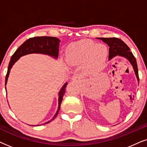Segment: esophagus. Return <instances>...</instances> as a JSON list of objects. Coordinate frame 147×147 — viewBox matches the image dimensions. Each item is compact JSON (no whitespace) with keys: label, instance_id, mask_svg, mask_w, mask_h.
I'll list each match as a JSON object with an SVG mask.
<instances>
[{"label":"esophagus","instance_id":"34e87169","mask_svg":"<svg viewBox=\"0 0 147 147\" xmlns=\"http://www.w3.org/2000/svg\"><path fill=\"white\" fill-rule=\"evenodd\" d=\"M78 80H79V77H78V76H74V77L72 78V81L74 82H78Z\"/></svg>","mask_w":147,"mask_h":147}]
</instances>
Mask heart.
Listing matches in <instances>:
<instances>
[{
    "instance_id": "b5f03b06",
    "label": "heart",
    "mask_w": 147,
    "mask_h": 147,
    "mask_svg": "<svg viewBox=\"0 0 147 147\" xmlns=\"http://www.w3.org/2000/svg\"><path fill=\"white\" fill-rule=\"evenodd\" d=\"M108 49L103 44L82 40L71 43L67 50V61L70 65L86 63V71L95 74L101 71L106 63Z\"/></svg>"
}]
</instances>
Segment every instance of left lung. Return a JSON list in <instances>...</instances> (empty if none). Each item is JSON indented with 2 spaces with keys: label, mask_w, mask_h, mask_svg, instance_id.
<instances>
[{
  "label": "left lung",
  "mask_w": 147,
  "mask_h": 147,
  "mask_svg": "<svg viewBox=\"0 0 147 147\" xmlns=\"http://www.w3.org/2000/svg\"><path fill=\"white\" fill-rule=\"evenodd\" d=\"M98 39H101L104 43H106L109 46V55L108 59H111L112 58L115 57L116 55L122 56L126 59H127L130 64L132 65L134 69V74L137 78L138 82H139V78H138V71L137 63L135 57L131 51H130V48L128 47L127 45L122 41L121 39L116 37L113 38H103L100 37Z\"/></svg>",
  "instance_id": "obj_1"
}]
</instances>
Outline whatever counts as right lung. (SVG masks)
Returning a JSON list of instances; mask_svg holds the SVG:
<instances>
[{
    "label": "right lung",
    "mask_w": 147,
    "mask_h": 147,
    "mask_svg": "<svg viewBox=\"0 0 147 147\" xmlns=\"http://www.w3.org/2000/svg\"><path fill=\"white\" fill-rule=\"evenodd\" d=\"M60 40L58 38L54 37H35L33 38H30L27 39V41L24 42L20 47L18 48L11 58V61L9 62V67H8L7 74L6 75L5 78V86L7 84L8 78H9L10 71L13 67V65L15 64L16 61L19 59L22 56L27 55L30 53H41L45 54L53 57L55 59H57L59 54V47ZM67 83L64 84L63 87L61 88V90L59 93V105L57 112L53 118L51 120L48 121L43 124H47L49 122H51L56 116H57L58 112H59L60 106H61L62 100L64 96V94L65 92V87L67 86ZM6 89V87H5ZM39 126V125H37Z\"/></svg>",
    "instance_id": "right-lung-1"
}]
</instances>
